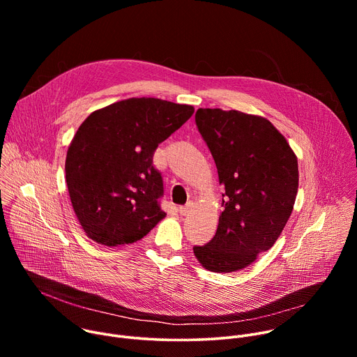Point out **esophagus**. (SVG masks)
I'll return each instance as SVG.
<instances>
[{"label": "esophagus", "instance_id": "1", "mask_svg": "<svg viewBox=\"0 0 357 357\" xmlns=\"http://www.w3.org/2000/svg\"><path fill=\"white\" fill-rule=\"evenodd\" d=\"M190 209H192V203H188V205H185V206H179L178 211L182 216H186L190 212Z\"/></svg>", "mask_w": 357, "mask_h": 357}]
</instances>
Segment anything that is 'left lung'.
Listing matches in <instances>:
<instances>
[{
  "mask_svg": "<svg viewBox=\"0 0 357 357\" xmlns=\"http://www.w3.org/2000/svg\"><path fill=\"white\" fill-rule=\"evenodd\" d=\"M195 123L225 185V211L213 238L193 252L209 271H237L270 250L285 227L298 192V161L263 117L199 109Z\"/></svg>",
  "mask_w": 357,
  "mask_h": 357,
  "instance_id": "left-lung-1",
  "label": "left lung"
}]
</instances>
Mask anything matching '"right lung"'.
Returning a JSON list of instances; mask_svg holds the SVG:
<instances>
[{
    "mask_svg": "<svg viewBox=\"0 0 357 357\" xmlns=\"http://www.w3.org/2000/svg\"><path fill=\"white\" fill-rule=\"evenodd\" d=\"M193 112L188 105L141 97L97 110L82 123L65 171L73 211L91 240L130 244L165 218L164 181L152 158Z\"/></svg>",
    "mask_w": 357,
    "mask_h": 357,
    "instance_id": "1",
    "label": "right lung"
}]
</instances>
